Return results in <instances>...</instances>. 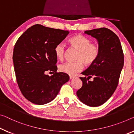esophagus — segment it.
Returning <instances> with one entry per match:
<instances>
[{"mask_svg": "<svg viewBox=\"0 0 134 134\" xmlns=\"http://www.w3.org/2000/svg\"><path fill=\"white\" fill-rule=\"evenodd\" d=\"M75 76H73V75H69V79H70V80L73 79L74 78H75Z\"/></svg>", "mask_w": 134, "mask_h": 134, "instance_id": "esophagus-1", "label": "esophagus"}]
</instances>
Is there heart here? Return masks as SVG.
<instances>
[{
    "label": "heart",
    "instance_id": "b5f03b06",
    "mask_svg": "<svg viewBox=\"0 0 134 134\" xmlns=\"http://www.w3.org/2000/svg\"><path fill=\"white\" fill-rule=\"evenodd\" d=\"M69 43L74 48L79 50L76 60L77 62H67L59 65V70L62 72L69 75H74L80 72L84 68V63L90 66L95 62L100 53L99 46L96 43L91 42V40L82 35L77 34L69 39ZM56 58L63 60L65 56L66 49L62 43L56 45L54 48Z\"/></svg>",
    "mask_w": 134,
    "mask_h": 134
}]
</instances>
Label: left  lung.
Returning <instances> with one entry per match:
<instances>
[{
  "label": "left lung",
  "mask_w": 134,
  "mask_h": 134,
  "mask_svg": "<svg viewBox=\"0 0 134 134\" xmlns=\"http://www.w3.org/2000/svg\"><path fill=\"white\" fill-rule=\"evenodd\" d=\"M86 34L96 38L100 53L97 60L81 74L82 87L77 90L79 99L90 107L104 104L116 89L124 64V55L120 40L111 30L105 27L86 30ZM92 76L94 81L88 80Z\"/></svg>",
  "instance_id": "obj_1"
}]
</instances>
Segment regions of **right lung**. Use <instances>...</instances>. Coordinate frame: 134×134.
Wrapping results in <instances>:
<instances>
[{
  "label": "right lung",
  "instance_id": "right-lung-1",
  "mask_svg": "<svg viewBox=\"0 0 134 134\" xmlns=\"http://www.w3.org/2000/svg\"><path fill=\"white\" fill-rule=\"evenodd\" d=\"M69 33L35 24L16 42L12 56L16 80L23 95L30 102L37 105L51 102L69 81L67 74L57 72L54 53L55 47ZM47 71L53 74L47 75Z\"/></svg>",
  "mask_w": 134,
  "mask_h": 134
}]
</instances>
